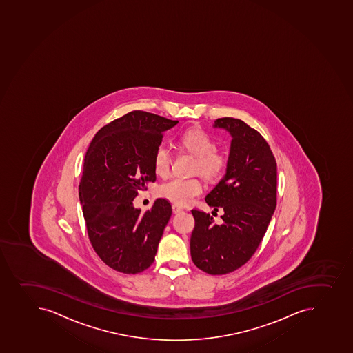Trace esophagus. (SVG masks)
<instances>
[{
	"label": "esophagus",
	"mask_w": 353,
	"mask_h": 353,
	"mask_svg": "<svg viewBox=\"0 0 353 353\" xmlns=\"http://www.w3.org/2000/svg\"><path fill=\"white\" fill-rule=\"evenodd\" d=\"M172 212H174V214H179V212H183V208H181L179 205H172Z\"/></svg>",
	"instance_id": "1"
}]
</instances>
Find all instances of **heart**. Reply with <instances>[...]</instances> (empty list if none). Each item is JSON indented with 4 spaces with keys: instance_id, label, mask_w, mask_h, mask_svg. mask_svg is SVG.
<instances>
[{
    "instance_id": "1",
    "label": "heart",
    "mask_w": 353,
    "mask_h": 353,
    "mask_svg": "<svg viewBox=\"0 0 353 353\" xmlns=\"http://www.w3.org/2000/svg\"><path fill=\"white\" fill-rule=\"evenodd\" d=\"M181 145L194 155V172L207 181H216L225 172L228 165L226 153L216 148V143L205 130L193 128L181 134ZM172 153L168 146L159 144L153 153V169L161 177L168 175L172 167ZM202 184L198 178L174 177L159 185L158 194L176 205H188L201 194Z\"/></svg>"
}]
</instances>
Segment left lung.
<instances>
[{
	"label": "left lung",
	"instance_id": "obj_1",
	"mask_svg": "<svg viewBox=\"0 0 353 353\" xmlns=\"http://www.w3.org/2000/svg\"><path fill=\"white\" fill-rule=\"evenodd\" d=\"M215 127L231 134L226 174L205 202L222 210V223L193 209L191 257L203 272L221 276L245 265L259 248L276 205V162L268 141L247 123L219 118Z\"/></svg>",
	"mask_w": 353,
	"mask_h": 353
}]
</instances>
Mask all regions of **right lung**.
<instances>
[{"mask_svg":"<svg viewBox=\"0 0 353 353\" xmlns=\"http://www.w3.org/2000/svg\"><path fill=\"white\" fill-rule=\"evenodd\" d=\"M177 122L129 112L101 128L85 153L79 196L88 236L99 259L118 272L136 274L154 262L172 205L159 198L143 212L132 202L157 179L153 153Z\"/></svg>","mask_w":353,"mask_h":353,"instance_id":"1","label":"right lung"}]
</instances>
